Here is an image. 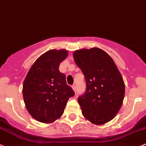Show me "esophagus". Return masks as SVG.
<instances>
[{
	"label": "esophagus",
	"mask_w": 146,
	"mask_h": 146,
	"mask_svg": "<svg viewBox=\"0 0 146 146\" xmlns=\"http://www.w3.org/2000/svg\"><path fill=\"white\" fill-rule=\"evenodd\" d=\"M72 88H73V90H74L75 92L76 91V84H73V86H72Z\"/></svg>",
	"instance_id": "obj_1"
}]
</instances>
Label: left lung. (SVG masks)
I'll return each instance as SVG.
<instances>
[{"label": "left lung", "instance_id": "left-lung-1", "mask_svg": "<svg viewBox=\"0 0 146 146\" xmlns=\"http://www.w3.org/2000/svg\"><path fill=\"white\" fill-rule=\"evenodd\" d=\"M73 58L86 78V93L78 98L82 114L97 125L111 121L125 95V83L115 62L98 48L76 50Z\"/></svg>", "mask_w": 146, "mask_h": 146}]
</instances>
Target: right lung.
I'll return each instance as SVG.
<instances>
[{
  "label": "right lung",
  "mask_w": 146,
  "mask_h": 146,
  "mask_svg": "<svg viewBox=\"0 0 146 146\" xmlns=\"http://www.w3.org/2000/svg\"><path fill=\"white\" fill-rule=\"evenodd\" d=\"M67 50H49L34 62L23 84L24 103L31 116L50 123L61 117L69 98L75 95L66 76L59 71Z\"/></svg>",
  "instance_id": "right-lung-1"
}]
</instances>
